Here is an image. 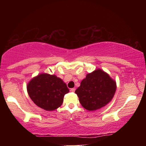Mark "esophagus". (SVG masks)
I'll return each instance as SVG.
<instances>
[{
  "mask_svg": "<svg viewBox=\"0 0 146 146\" xmlns=\"http://www.w3.org/2000/svg\"><path fill=\"white\" fill-rule=\"evenodd\" d=\"M71 91H72V92H75V88H71Z\"/></svg>",
  "mask_w": 146,
  "mask_h": 146,
  "instance_id": "34e87169",
  "label": "esophagus"
}]
</instances>
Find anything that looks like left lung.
I'll return each instance as SVG.
<instances>
[{
  "mask_svg": "<svg viewBox=\"0 0 146 146\" xmlns=\"http://www.w3.org/2000/svg\"><path fill=\"white\" fill-rule=\"evenodd\" d=\"M117 83L104 71L97 69L86 75L75 93L84 108L96 111L104 107L114 97Z\"/></svg>",
  "mask_w": 146,
  "mask_h": 146,
  "instance_id": "left-lung-1",
  "label": "left lung"
}]
</instances>
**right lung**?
<instances>
[{
  "label": "right lung",
  "mask_w": 146,
  "mask_h": 146,
  "mask_svg": "<svg viewBox=\"0 0 146 146\" xmlns=\"http://www.w3.org/2000/svg\"><path fill=\"white\" fill-rule=\"evenodd\" d=\"M27 91L36 106L51 111L62 104L64 95L70 90L60 78L55 75L40 73L29 81Z\"/></svg>",
  "instance_id": "right-lung-1"
}]
</instances>
